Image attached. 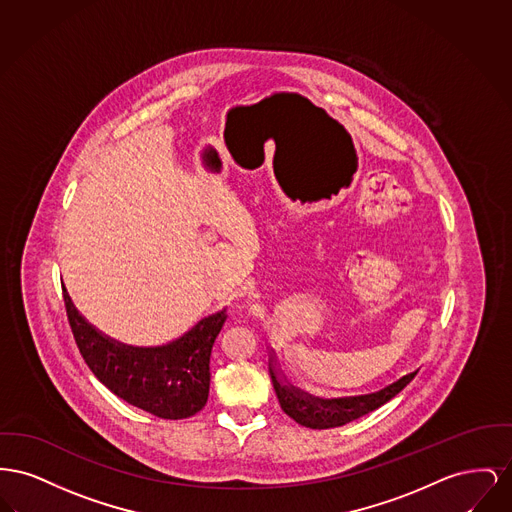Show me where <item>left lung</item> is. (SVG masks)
Returning <instances> with one entry per match:
<instances>
[{
    "instance_id": "8db88e82",
    "label": "left lung",
    "mask_w": 512,
    "mask_h": 512,
    "mask_svg": "<svg viewBox=\"0 0 512 512\" xmlns=\"http://www.w3.org/2000/svg\"><path fill=\"white\" fill-rule=\"evenodd\" d=\"M416 374H418V370L399 377L397 381L381 387L374 393L325 399V397L310 395V393L302 391L300 387L293 385L281 372L275 352L273 349H269V376L273 381V389H275V395L279 399L283 412L287 416H291L300 426L312 428V430L339 428V426H345L352 420L376 410L381 404L391 401L397 393H401Z\"/></svg>"
}]
</instances>
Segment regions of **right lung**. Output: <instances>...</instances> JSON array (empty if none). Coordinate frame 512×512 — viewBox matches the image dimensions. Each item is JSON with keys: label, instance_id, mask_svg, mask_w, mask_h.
<instances>
[{"label": "right lung", "instance_id": "1", "mask_svg": "<svg viewBox=\"0 0 512 512\" xmlns=\"http://www.w3.org/2000/svg\"><path fill=\"white\" fill-rule=\"evenodd\" d=\"M63 300L84 362L111 393L165 420L189 418L204 408L212 349L227 320V308L202 318L165 345L135 347L96 329L77 310L65 287Z\"/></svg>", "mask_w": 512, "mask_h": 512}]
</instances>
